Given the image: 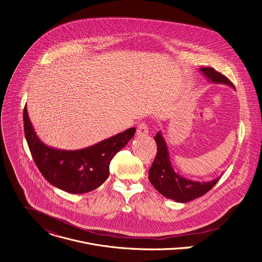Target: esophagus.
I'll return each instance as SVG.
<instances>
[{"instance_id": "1", "label": "esophagus", "mask_w": 262, "mask_h": 262, "mask_svg": "<svg viewBox=\"0 0 262 262\" xmlns=\"http://www.w3.org/2000/svg\"><path fill=\"white\" fill-rule=\"evenodd\" d=\"M137 135H138V136H140V137L148 135V126H147V124H146L145 122L140 123V124L138 125V128H137Z\"/></svg>"}]
</instances>
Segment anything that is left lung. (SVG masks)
I'll return each mask as SVG.
<instances>
[{
    "label": "left lung",
    "instance_id": "8db88e82",
    "mask_svg": "<svg viewBox=\"0 0 262 262\" xmlns=\"http://www.w3.org/2000/svg\"><path fill=\"white\" fill-rule=\"evenodd\" d=\"M199 70L208 82L224 84L233 88L232 83L213 68L201 67ZM155 140L158 146V154L149 169L148 177L156 190L164 197L179 203L189 202L206 194L219 181L221 176L210 181H195L181 176L172 167L168 146L161 130L157 134Z\"/></svg>",
    "mask_w": 262,
    "mask_h": 262
}]
</instances>
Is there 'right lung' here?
<instances>
[{
  "instance_id": "1",
  "label": "right lung",
  "mask_w": 262,
  "mask_h": 262,
  "mask_svg": "<svg viewBox=\"0 0 262 262\" xmlns=\"http://www.w3.org/2000/svg\"><path fill=\"white\" fill-rule=\"evenodd\" d=\"M25 136L33 160L43 177L56 188L84 194L100 186L110 175V163L136 133L130 127L92 146L64 150L45 144L35 133L27 106L24 110Z\"/></svg>"
}]
</instances>
